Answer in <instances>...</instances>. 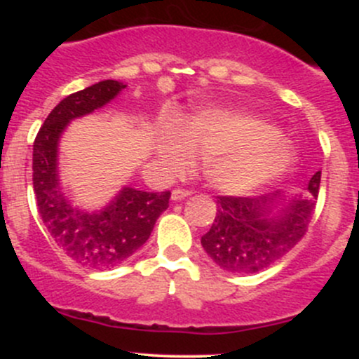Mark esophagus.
<instances>
[{
	"mask_svg": "<svg viewBox=\"0 0 359 359\" xmlns=\"http://www.w3.org/2000/svg\"><path fill=\"white\" fill-rule=\"evenodd\" d=\"M189 196H191V192L184 191V189H175V191H172V201H184L185 197Z\"/></svg>",
	"mask_w": 359,
	"mask_h": 359,
	"instance_id": "obj_1",
	"label": "esophagus"
}]
</instances>
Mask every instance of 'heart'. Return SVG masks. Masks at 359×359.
<instances>
[{
  "mask_svg": "<svg viewBox=\"0 0 359 359\" xmlns=\"http://www.w3.org/2000/svg\"><path fill=\"white\" fill-rule=\"evenodd\" d=\"M204 156L209 185L226 194H248L290 170L295 154L282 131L245 111L221 106L197 109L165 128L155 140V156L168 174H180Z\"/></svg>",
  "mask_w": 359,
  "mask_h": 359,
  "instance_id": "b5f03b06",
  "label": "heart"
}]
</instances>
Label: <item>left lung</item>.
Listing matches in <instances>:
<instances>
[{
	"label": "left lung",
	"instance_id": "left-lung-1",
	"mask_svg": "<svg viewBox=\"0 0 359 359\" xmlns=\"http://www.w3.org/2000/svg\"><path fill=\"white\" fill-rule=\"evenodd\" d=\"M319 185L320 170L311 177L306 194L219 196L217 214L201 245L222 270L257 273L266 269L302 240L314 214Z\"/></svg>",
	"mask_w": 359,
	"mask_h": 359
}]
</instances>
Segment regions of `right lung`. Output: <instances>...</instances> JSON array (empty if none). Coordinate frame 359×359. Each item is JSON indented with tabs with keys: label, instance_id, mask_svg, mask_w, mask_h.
<instances>
[{
	"label": "right lung",
	"instance_id": "1",
	"mask_svg": "<svg viewBox=\"0 0 359 359\" xmlns=\"http://www.w3.org/2000/svg\"><path fill=\"white\" fill-rule=\"evenodd\" d=\"M126 88L101 81L77 90L50 111L34 143V191L45 228L67 257L82 266L113 269L126 262L150 238L170 192L121 187L104 208L84 211L74 205L60 184L59 143L71 121L108 104Z\"/></svg>",
	"mask_w": 359,
	"mask_h": 359
}]
</instances>
